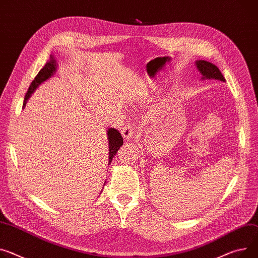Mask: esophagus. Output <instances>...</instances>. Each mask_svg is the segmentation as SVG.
<instances>
[{
    "mask_svg": "<svg viewBox=\"0 0 258 258\" xmlns=\"http://www.w3.org/2000/svg\"><path fill=\"white\" fill-rule=\"evenodd\" d=\"M135 133V129L132 125H125L124 127H122L121 129V134L123 135V137L125 138L126 141L130 140V138L133 136V134Z\"/></svg>",
    "mask_w": 258,
    "mask_h": 258,
    "instance_id": "1",
    "label": "esophagus"
}]
</instances>
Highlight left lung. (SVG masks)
Returning a JSON list of instances; mask_svg holds the SVG:
<instances>
[{
	"label": "left lung",
	"mask_w": 258,
	"mask_h": 258,
	"mask_svg": "<svg viewBox=\"0 0 258 258\" xmlns=\"http://www.w3.org/2000/svg\"><path fill=\"white\" fill-rule=\"evenodd\" d=\"M196 67L203 74L204 79L205 78H210V79L215 78V79H219V81H221V82H225V78L222 75L221 71L214 64L207 62L205 60H201V61L196 62Z\"/></svg>",
	"instance_id": "obj_1"
}]
</instances>
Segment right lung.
<instances>
[{
  "instance_id": "right-lung-1",
  "label": "right lung",
  "mask_w": 258,
  "mask_h": 258,
  "mask_svg": "<svg viewBox=\"0 0 258 258\" xmlns=\"http://www.w3.org/2000/svg\"><path fill=\"white\" fill-rule=\"evenodd\" d=\"M54 71H55L54 60H53V57H50V61L47 62L45 64V66L40 71H39V73L36 75V77L34 78V81L32 82L31 86L29 87V90H28V92L25 96L24 107H25V105L28 101V99L30 98L32 93L37 89V87L40 84H42L44 81H46L47 78H49ZM107 135H108V141H109L108 143H109V163H110L113 156L116 154L118 149H120L123 145V137H122L121 133L114 128L108 129Z\"/></svg>"
}]
</instances>
